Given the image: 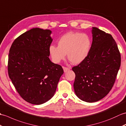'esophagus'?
<instances>
[{
    "label": "esophagus",
    "instance_id": "obj_1",
    "mask_svg": "<svg viewBox=\"0 0 126 126\" xmlns=\"http://www.w3.org/2000/svg\"><path fill=\"white\" fill-rule=\"evenodd\" d=\"M63 69L64 72H67L68 71H69L71 68H68V67H63Z\"/></svg>",
    "mask_w": 126,
    "mask_h": 126
}]
</instances>
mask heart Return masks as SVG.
Here are the masks:
<instances>
[{
    "label": "heart",
    "instance_id": "heart-1",
    "mask_svg": "<svg viewBox=\"0 0 126 126\" xmlns=\"http://www.w3.org/2000/svg\"><path fill=\"white\" fill-rule=\"evenodd\" d=\"M92 46L90 37L85 33L69 32L61 37L58 41V46L51 45L49 52L52 61L59 63L67 58L73 64L82 63L87 57Z\"/></svg>",
    "mask_w": 126,
    "mask_h": 126
}]
</instances>
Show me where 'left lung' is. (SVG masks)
Wrapping results in <instances>:
<instances>
[{
    "label": "left lung",
    "mask_w": 126,
    "mask_h": 126,
    "mask_svg": "<svg viewBox=\"0 0 126 126\" xmlns=\"http://www.w3.org/2000/svg\"><path fill=\"white\" fill-rule=\"evenodd\" d=\"M92 46L85 60L72 68L75 74L74 89L82 101L94 102L107 95L115 81L121 55L110 34L92 28Z\"/></svg>",
    "instance_id": "left-lung-1"
}]
</instances>
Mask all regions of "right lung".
I'll return each mask as SVG.
<instances>
[{
	"instance_id": "add662e5",
	"label": "right lung",
	"mask_w": 126,
	"mask_h": 126,
	"mask_svg": "<svg viewBox=\"0 0 126 126\" xmlns=\"http://www.w3.org/2000/svg\"><path fill=\"white\" fill-rule=\"evenodd\" d=\"M51 31L33 28L16 39L10 49L8 73L25 101L41 105L53 96L63 73L49 59Z\"/></svg>"
}]
</instances>
